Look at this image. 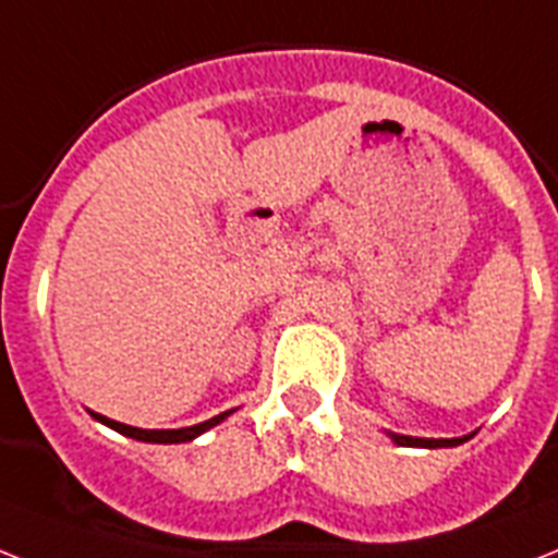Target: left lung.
Wrapping results in <instances>:
<instances>
[{
    "instance_id": "1",
    "label": "left lung",
    "mask_w": 558,
    "mask_h": 558,
    "mask_svg": "<svg viewBox=\"0 0 558 558\" xmlns=\"http://www.w3.org/2000/svg\"><path fill=\"white\" fill-rule=\"evenodd\" d=\"M389 438L396 444H401V447H459L461 441H468V436L464 438H412V436H398V433H389Z\"/></svg>"
}]
</instances>
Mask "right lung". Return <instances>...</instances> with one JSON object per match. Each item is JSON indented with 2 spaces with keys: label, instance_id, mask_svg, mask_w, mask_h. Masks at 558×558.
<instances>
[{
  "label": "right lung",
  "instance_id": "obj_1",
  "mask_svg": "<svg viewBox=\"0 0 558 558\" xmlns=\"http://www.w3.org/2000/svg\"><path fill=\"white\" fill-rule=\"evenodd\" d=\"M94 418L102 421L106 427L117 429V433H122V436L129 438H137V441H148V444H183V441H192V438L203 436L206 429L217 427L220 421L226 418V415H232V410L229 412H220V415H215V418L203 421V424H194V427H180V429H143V427H129V424H120V421H111L106 418V415H97V412H90Z\"/></svg>",
  "mask_w": 558,
  "mask_h": 558
}]
</instances>
